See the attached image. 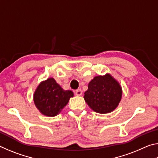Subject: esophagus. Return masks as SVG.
<instances>
[{"label":"esophagus","mask_w":158,"mask_h":158,"mask_svg":"<svg viewBox=\"0 0 158 158\" xmlns=\"http://www.w3.org/2000/svg\"><path fill=\"white\" fill-rule=\"evenodd\" d=\"M74 93H75V95L77 96H81L82 95V91L81 89H77L74 91Z\"/></svg>","instance_id":"obj_1"}]
</instances>
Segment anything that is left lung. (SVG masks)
I'll return each mask as SVG.
<instances>
[{
	"instance_id": "8db88e82",
	"label": "left lung",
	"mask_w": 158,
	"mask_h": 158,
	"mask_svg": "<svg viewBox=\"0 0 158 158\" xmlns=\"http://www.w3.org/2000/svg\"><path fill=\"white\" fill-rule=\"evenodd\" d=\"M122 94L121 85L107 73L96 76L89 82L84 98L92 110L99 114H107L118 106Z\"/></svg>"
}]
</instances>
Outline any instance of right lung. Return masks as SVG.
Listing matches in <instances>:
<instances>
[{
	"instance_id": "obj_1",
	"label": "right lung",
	"mask_w": 158,
	"mask_h": 158,
	"mask_svg": "<svg viewBox=\"0 0 158 158\" xmlns=\"http://www.w3.org/2000/svg\"><path fill=\"white\" fill-rule=\"evenodd\" d=\"M71 90H65L51 77L40 82L33 95L34 104L41 114L47 116H56L68 105L73 97Z\"/></svg>"
}]
</instances>
